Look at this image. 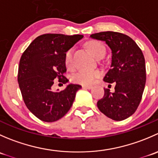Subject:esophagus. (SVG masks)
Returning a JSON list of instances; mask_svg holds the SVG:
<instances>
[{
  "label": "esophagus",
  "mask_w": 158,
  "mask_h": 158,
  "mask_svg": "<svg viewBox=\"0 0 158 158\" xmlns=\"http://www.w3.org/2000/svg\"><path fill=\"white\" fill-rule=\"evenodd\" d=\"M82 89H91L92 88V85H82Z\"/></svg>",
  "instance_id": "34e87169"
}]
</instances>
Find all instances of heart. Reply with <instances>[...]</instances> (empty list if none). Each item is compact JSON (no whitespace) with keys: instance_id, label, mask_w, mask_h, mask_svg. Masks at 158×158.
Instances as JSON below:
<instances>
[{"instance_id":"obj_1","label":"heart","mask_w":158,"mask_h":158,"mask_svg":"<svg viewBox=\"0 0 158 158\" xmlns=\"http://www.w3.org/2000/svg\"><path fill=\"white\" fill-rule=\"evenodd\" d=\"M87 48L91 53L96 59L103 57L106 54V48L100 42L97 40H90L86 44ZM73 49H69L66 51L65 54V64L67 68H72L73 64ZM101 76V73L98 70L94 71H86L80 70L75 73L72 76V80L73 82L80 85H89L93 83L95 79Z\"/></svg>"}]
</instances>
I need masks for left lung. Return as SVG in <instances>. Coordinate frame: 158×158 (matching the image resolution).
<instances>
[{"mask_svg": "<svg viewBox=\"0 0 158 158\" xmlns=\"http://www.w3.org/2000/svg\"><path fill=\"white\" fill-rule=\"evenodd\" d=\"M90 37L105 41L111 49V69L103 79L115 84L114 92L104 89V96L98 100L97 106L109 118L125 120L138 109L145 86V60L142 51L131 38L118 32H100Z\"/></svg>", "mask_w": 158, "mask_h": 158, "instance_id": "1", "label": "left lung"}]
</instances>
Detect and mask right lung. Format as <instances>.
I'll return each instance as SVG.
<instances>
[{
	"instance_id": "1",
	"label": "right lung",
	"mask_w": 158,
	"mask_h": 158,
	"mask_svg": "<svg viewBox=\"0 0 158 158\" xmlns=\"http://www.w3.org/2000/svg\"><path fill=\"white\" fill-rule=\"evenodd\" d=\"M82 35L47 33L37 36L22 54L18 69L19 87L27 109L41 121L52 122L63 118L73 106L82 86L69 84L53 92L54 79L66 83L65 54Z\"/></svg>"
}]
</instances>
